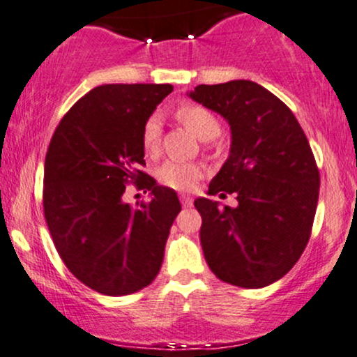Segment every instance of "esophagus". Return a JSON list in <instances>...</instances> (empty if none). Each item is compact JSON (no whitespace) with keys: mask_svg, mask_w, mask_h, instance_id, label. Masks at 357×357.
<instances>
[{"mask_svg":"<svg viewBox=\"0 0 357 357\" xmlns=\"http://www.w3.org/2000/svg\"><path fill=\"white\" fill-rule=\"evenodd\" d=\"M180 202H182L183 207H190L192 206V197H190V195L182 194V195H180Z\"/></svg>","mask_w":357,"mask_h":357,"instance_id":"34e87169","label":"esophagus"}]
</instances>
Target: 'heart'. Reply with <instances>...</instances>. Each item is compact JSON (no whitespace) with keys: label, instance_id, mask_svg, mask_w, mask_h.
Instances as JSON below:
<instances>
[{"label":"heart","instance_id":"obj_1","mask_svg":"<svg viewBox=\"0 0 357 357\" xmlns=\"http://www.w3.org/2000/svg\"><path fill=\"white\" fill-rule=\"evenodd\" d=\"M175 116L187 130L202 142H211L221 133V121L218 116L197 102H183L175 111ZM162 143V123L158 116H150L142 130V146L146 157H157ZM204 177V167L197 163L167 162L157 170V180L162 185L174 190H190Z\"/></svg>","mask_w":357,"mask_h":357}]
</instances>
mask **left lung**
<instances>
[{
	"label": "left lung",
	"mask_w": 357,
	"mask_h": 357,
	"mask_svg": "<svg viewBox=\"0 0 357 357\" xmlns=\"http://www.w3.org/2000/svg\"><path fill=\"white\" fill-rule=\"evenodd\" d=\"M189 96L226 118L232 138L209 194H234L238 206L194 202L207 265L229 285H271L310 239L320 175L307 136L287 104L256 82L200 84Z\"/></svg>",
	"instance_id": "8db88e82"
}]
</instances>
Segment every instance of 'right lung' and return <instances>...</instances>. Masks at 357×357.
Here are the masks:
<instances>
[{
	"label": "right lung",
	"mask_w": 357,
	"mask_h": 357,
	"mask_svg": "<svg viewBox=\"0 0 357 357\" xmlns=\"http://www.w3.org/2000/svg\"><path fill=\"white\" fill-rule=\"evenodd\" d=\"M174 87L106 84L67 111L50 139L43 212L57 253L79 282L102 295H130L158 275L180 212L174 189L145 167L143 125ZM128 183L151 190L150 203L122 202Z\"/></svg>",
	"instance_id": "right-lung-1"
}]
</instances>
